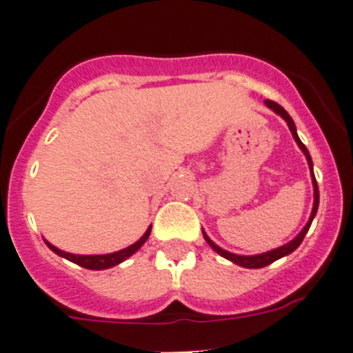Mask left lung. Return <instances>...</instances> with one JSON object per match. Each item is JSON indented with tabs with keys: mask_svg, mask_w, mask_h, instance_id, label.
<instances>
[{
	"mask_svg": "<svg viewBox=\"0 0 353 353\" xmlns=\"http://www.w3.org/2000/svg\"><path fill=\"white\" fill-rule=\"evenodd\" d=\"M265 105H268V107L271 108V110H274L276 114L281 115V117L285 119L286 124H288V128H290V131H292L293 138H295V141L299 143V146H300V150H302V152H303V155L307 157V162H309L310 170H312V159H310L309 150H307L305 145H303V143L300 141L299 134H296L295 122H293V119L290 117L288 112H286L285 108L281 107V105H278V103H276V101H272V100H265ZM312 184H314V208H312V214H310L309 222H307L305 228H303L302 231H300V234L296 236L295 239H292V241L286 243V245L279 246V248L271 250V252H268V253H260V255L245 256V255H236V253H229V252H225V250H222L221 246L215 245V243L212 241V239L208 238V236L205 234V232H203V238L207 239L208 245H210L212 248H214L215 252L219 253V255H222V256H224V259L231 260V262L238 263V265H241V268H246V269H260V268H265V265H269V263L276 262V260L281 259V256L290 255V253H292V252H295V250L300 246V243L303 241V238H305L307 231H309L310 224H312L314 217H316V214H317V208H319V188H317V181H316V176H314V170H312Z\"/></svg>",
	"mask_w": 353,
	"mask_h": 353,
	"instance_id": "left-lung-1",
	"label": "left lung"
}]
</instances>
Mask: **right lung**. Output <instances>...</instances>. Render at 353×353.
<instances>
[{
    "label": "right lung",
    "mask_w": 353,
    "mask_h": 353,
    "mask_svg": "<svg viewBox=\"0 0 353 353\" xmlns=\"http://www.w3.org/2000/svg\"><path fill=\"white\" fill-rule=\"evenodd\" d=\"M150 232H152V225H150L148 229H146L145 234L141 236V238L138 239V241L134 243V245L128 246V248L121 250V252H115V253H107V255H74V253H67V252H61V250H58L57 246H53L51 243L44 241L48 245V248L53 250L57 255L63 256V259L70 260V262L77 263V265H81V268H85V269H93V271H101V269H108V268H114V265H117V263L124 262L125 259H129V256L132 255V253L138 252L139 248L143 246V243L148 239Z\"/></svg>",
    "instance_id": "1"
}]
</instances>
